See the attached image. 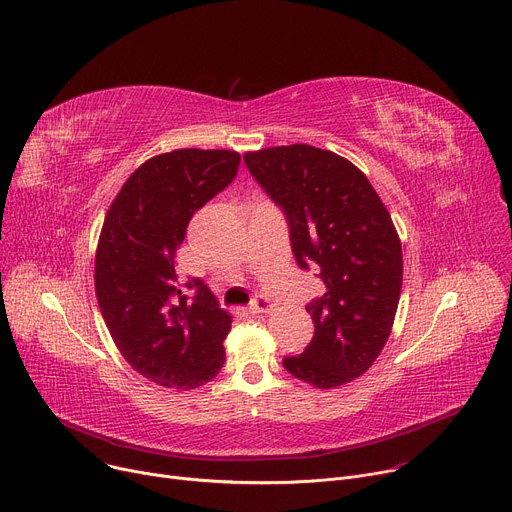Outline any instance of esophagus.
Returning a JSON list of instances; mask_svg holds the SVG:
<instances>
[{
  "label": "esophagus",
  "instance_id": "obj_1",
  "mask_svg": "<svg viewBox=\"0 0 512 512\" xmlns=\"http://www.w3.org/2000/svg\"><path fill=\"white\" fill-rule=\"evenodd\" d=\"M250 311L252 313H270L272 311V303L266 299V297H256L254 301H252V305H250Z\"/></svg>",
  "mask_w": 512,
  "mask_h": 512
}]
</instances>
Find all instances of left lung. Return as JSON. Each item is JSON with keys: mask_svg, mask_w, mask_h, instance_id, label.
<instances>
[{"mask_svg": "<svg viewBox=\"0 0 512 512\" xmlns=\"http://www.w3.org/2000/svg\"><path fill=\"white\" fill-rule=\"evenodd\" d=\"M244 160L285 211L299 266H317L325 282L307 307L311 344L282 364L321 390L348 384L380 356L399 307L403 248L392 217L362 170L335 152L291 144Z\"/></svg>", "mask_w": 512, "mask_h": 512, "instance_id": "obj_1", "label": "left lung"}]
</instances>
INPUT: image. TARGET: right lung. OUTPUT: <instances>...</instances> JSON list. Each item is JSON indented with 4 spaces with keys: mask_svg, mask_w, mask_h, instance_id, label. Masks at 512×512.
Returning <instances> with one entry per match:
<instances>
[{
    "mask_svg": "<svg viewBox=\"0 0 512 512\" xmlns=\"http://www.w3.org/2000/svg\"><path fill=\"white\" fill-rule=\"evenodd\" d=\"M234 150L181 148L142 162L111 201L95 250V297L113 344L150 382L195 390L225 362L232 315L175 256L197 209L238 173ZM185 286H195L193 304Z\"/></svg>",
    "mask_w": 512,
    "mask_h": 512,
    "instance_id": "1",
    "label": "right lung"
}]
</instances>
